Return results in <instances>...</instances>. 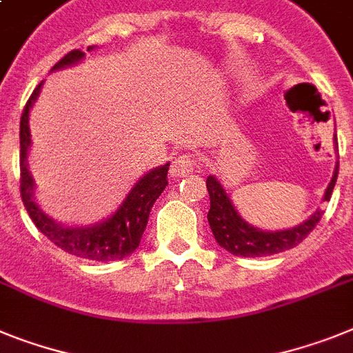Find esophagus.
Listing matches in <instances>:
<instances>
[{"mask_svg": "<svg viewBox=\"0 0 353 353\" xmlns=\"http://www.w3.org/2000/svg\"><path fill=\"white\" fill-rule=\"evenodd\" d=\"M197 168V158L194 154H183V156H177L170 165V176L172 177H185L190 176L192 172H195Z\"/></svg>", "mask_w": 353, "mask_h": 353, "instance_id": "1", "label": "esophagus"}]
</instances>
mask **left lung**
I'll list each match as a JSON object with an SVG mask.
<instances>
[{
	"label": "left lung",
	"instance_id": "left-lung-1",
	"mask_svg": "<svg viewBox=\"0 0 353 353\" xmlns=\"http://www.w3.org/2000/svg\"><path fill=\"white\" fill-rule=\"evenodd\" d=\"M337 172H339V163L336 165L332 181H330L327 192H325V201H330L334 185L337 181ZM206 188H208L210 194L208 222L213 236H215V241L219 242L221 248H224L235 256H268V254L291 250L312 232L323 215V210H316L314 215H310L307 221L301 222L300 226L292 228V230L262 232V230H256L251 224H248L236 213L232 201H230L224 188L215 177L208 176Z\"/></svg>",
	"mask_w": 353,
	"mask_h": 353
}]
</instances>
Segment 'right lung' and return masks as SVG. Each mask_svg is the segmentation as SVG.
<instances>
[{"mask_svg": "<svg viewBox=\"0 0 353 353\" xmlns=\"http://www.w3.org/2000/svg\"><path fill=\"white\" fill-rule=\"evenodd\" d=\"M90 50H93V46H90L88 52ZM82 57H84V53L81 50H71L53 66V70L75 64ZM41 85H43V82L35 88L28 102H26L23 114H21L19 125V188L21 199H23L26 212H28L30 219L37 226V230L66 253L81 256V259L99 260V262L125 259L127 254H131L140 245L141 235H143L147 221H149L150 210H152L156 199L161 195V192L165 190V186L168 185L167 172L170 163L147 172L140 181L132 186L131 192L127 194L125 201L120 204V208L100 224H94V226L90 228L61 226L55 221H52L46 213L41 212L39 206L34 203V197H32V194H34V179H32L30 172H28V167H26V152H28V147H30L28 112H30L34 100L39 94Z\"/></svg>", "mask_w": 353, "mask_h": 353, "instance_id": "add662e5", "label": "right lung"}]
</instances>
